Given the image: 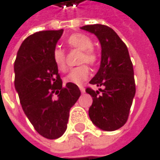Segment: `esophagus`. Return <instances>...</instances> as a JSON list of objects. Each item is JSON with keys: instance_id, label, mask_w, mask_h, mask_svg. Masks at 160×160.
<instances>
[{"instance_id": "obj_1", "label": "esophagus", "mask_w": 160, "mask_h": 160, "mask_svg": "<svg viewBox=\"0 0 160 160\" xmlns=\"http://www.w3.org/2000/svg\"><path fill=\"white\" fill-rule=\"evenodd\" d=\"M79 88H80V90H81V92H82V93H84V92H85V88H84L83 86H80V87H79Z\"/></svg>"}]
</instances>
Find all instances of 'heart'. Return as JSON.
<instances>
[{"label": "heart", "instance_id": "heart-1", "mask_svg": "<svg viewBox=\"0 0 160 160\" xmlns=\"http://www.w3.org/2000/svg\"><path fill=\"white\" fill-rule=\"evenodd\" d=\"M67 44L70 48L81 51L79 57V63H88L89 65H95L98 61L99 55L96 50L92 47V40L90 38L84 34H72L67 39ZM52 61L59 72H65L67 70L66 54L64 51L59 48H55L52 51ZM89 74V69L86 64L73 68L64 78L65 83H72L75 85L82 84Z\"/></svg>", "mask_w": 160, "mask_h": 160}]
</instances>
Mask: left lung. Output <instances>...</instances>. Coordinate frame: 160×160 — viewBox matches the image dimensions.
I'll return each mask as SVG.
<instances>
[{"mask_svg": "<svg viewBox=\"0 0 160 160\" xmlns=\"http://www.w3.org/2000/svg\"><path fill=\"white\" fill-rule=\"evenodd\" d=\"M81 29L94 34L102 47L100 69L89 84L103 88L96 91L91 88H86V92L92 97L89 118L100 129L117 130L127 122L136 93L128 49L116 32L107 25H85Z\"/></svg>", "mask_w": 160, "mask_h": 160, "instance_id": "8db88e82", "label": "left lung"}]
</instances>
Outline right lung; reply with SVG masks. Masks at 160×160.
Wrapping results in <instances>:
<instances>
[{
	"instance_id": "1",
	"label": "right lung",
	"mask_w": 160,
	"mask_h": 160,
	"mask_svg": "<svg viewBox=\"0 0 160 160\" xmlns=\"http://www.w3.org/2000/svg\"><path fill=\"white\" fill-rule=\"evenodd\" d=\"M63 29L37 32L24 39L14 64L15 88L28 120L42 137L55 139L67 129L71 108L81 95L72 83L62 86L52 51Z\"/></svg>"
}]
</instances>
